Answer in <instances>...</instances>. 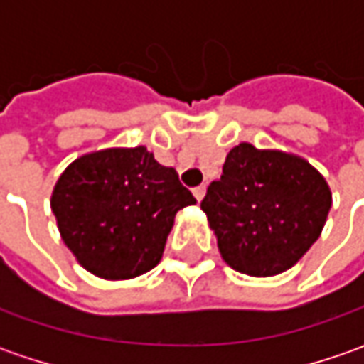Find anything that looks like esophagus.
I'll return each instance as SVG.
<instances>
[{"instance_id": "1", "label": "esophagus", "mask_w": 364, "mask_h": 364, "mask_svg": "<svg viewBox=\"0 0 364 364\" xmlns=\"http://www.w3.org/2000/svg\"><path fill=\"white\" fill-rule=\"evenodd\" d=\"M204 194H206V186H204V184H200V186H196V188H194V196H196V200H198V203L203 200Z\"/></svg>"}]
</instances>
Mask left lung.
Masks as SVG:
<instances>
[{"mask_svg":"<svg viewBox=\"0 0 364 364\" xmlns=\"http://www.w3.org/2000/svg\"><path fill=\"white\" fill-rule=\"evenodd\" d=\"M330 206L332 190L310 161L245 141L200 203L223 261L251 277L294 267L322 235Z\"/></svg>","mask_w":364,"mask_h":364,"instance_id":"left-lung-1","label":"left lung"}]
</instances>
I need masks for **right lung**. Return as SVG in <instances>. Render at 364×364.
Returning a JSON list of instances; mask_svg holds the SVG:
<instances>
[{
	"label": "right lung",
	"instance_id": "right-lung-1",
	"mask_svg": "<svg viewBox=\"0 0 364 364\" xmlns=\"http://www.w3.org/2000/svg\"><path fill=\"white\" fill-rule=\"evenodd\" d=\"M196 204L174 168L146 146L82 154L58 176L50 208L80 267L109 279H133L164 255L176 213Z\"/></svg>",
	"mask_w": 364,
	"mask_h": 364
}]
</instances>
